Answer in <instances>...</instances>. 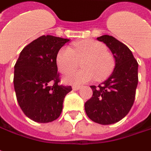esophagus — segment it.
Wrapping results in <instances>:
<instances>
[{"mask_svg":"<svg viewBox=\"0 0 151 151\" xmlns=\"http://www.w3.org/2000/svg\"><path fill=\"white\" fill-rule=\"evenodd\" d=\"M80 87H81V86H80V85H73V90H78V89H79V88H80Z\"/></svg>","mask_w":151,"mask_h":151,"instance_id":"34e87169","label":"esophagus"}]
</instances>
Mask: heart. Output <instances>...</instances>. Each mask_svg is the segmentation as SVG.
I'll list each match as a JSON object with an SVG mask.
<instances>
[{"label": "heart", "instance_id": "b5f03b06", "mask_svg": "<svg viewBox=\"0 0 151 151\" xmlns=\"http://www.w3.org/2000/svg\"><path fill=\"white\" fill-rule=\"evenodd\" d=\"M83 61V70L74 72L64 78L67 83H83L92 81L101 82L111 74L115 67L112 55L107 51L105 45L93 40H84L73 44V48L63 47L57 53L56 64L63 74H68Z\"/></svg>", "mask_w": 151, "mask_h": 151}]
</instances>
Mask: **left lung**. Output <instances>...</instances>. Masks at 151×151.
<instances>
[{"label": "left lung", "instance_id": "obj_1", "mask_svg": "<svg viewBox=\"0 0 151 151\" xmlns=\"http://www.w3.org/2000/svg\"><path fill=\"white\" fill-rule=\"evenodd\" d=\"M99 41L105 43L115 58V68L108 78L90 86L92 97L85 102L84 109L89 119L102 125L122 120L132 108L138 85V63L127 45L114 37L102 35Z\"/></svg>", "mask_w": 151, "mask_h": 151}]
</instances>
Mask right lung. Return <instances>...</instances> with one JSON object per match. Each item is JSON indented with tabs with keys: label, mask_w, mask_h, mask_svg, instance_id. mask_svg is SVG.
Instances as JSON below:
<instances>
[{
	"label": "right lung",
	"mask_w": 151,
	"mask_h": 151,
	"mask_svg": "<svg viewBox=\"0 0 151 151\" xmlns=\"http://www.w3.org/2000/svg\"><path fill=\"white\" fill-rule=\"evenodd\" d=\"M70 40L43 35L26 45L14 66V89L23 113L36 122H50L59 117L63 101L71 86L59 84L56 56Z\"/></svg>",
	"instance_id": "add662e5"
}]
</instances>
